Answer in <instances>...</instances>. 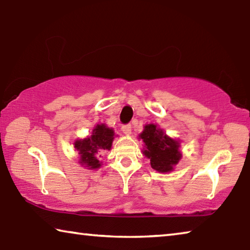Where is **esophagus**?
<instances>
[{
    "mask_svg": "<svg viewBox=\"0 0 250 250\" xmlns=\"http://www.w3.org/2000/svg\"><path fill=\"white\" fill-rule=\"evenodd\" d=\"M122 132H124L125 135H130L131 134V125H125L121 128Z\"/></svg>",
    "mask_w": 250,
    "mask_h": 250,
    "instance_id": "esophagus-1",
    "label": "esophagus"
}]
</instances>
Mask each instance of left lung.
Instances as JSON below:
<instances>
[{"label":"left lung","instance_id":"1","mask_svg":"<svg viewBox=\"0 0 250 250\" xmlns=\"http://www.w3.org/2000/svg\"><path fill=\"white\" fill-rule=\"evenodd\" d=\"M143 141L142 154L150 160L151 167L159 173H170L180 162L181 141L164 132L158 125L147 124L139 134Z\"/></svg>","mask_w":250,"mask_h":250}]
</instances>
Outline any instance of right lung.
<instances>
[{
  "instance_id": "add662e5",
  "label": "right lung",
  "mask_w": 250,
  "mask_h": 250,
  "mask_svg": "<svg viewBox=\"0 0 250 250\" xmlns=\"http://www.w3.org/2000/svg\"><path fill=\"white\" fill-rule=\"evenodd\" d=\"M117 137V135H116ZM115 130L105 124L96 125L90 135L83 139H77L74 142V147L78 151V163L88 170H97L101 166L99 158L104 151L111 150Z\"/></svg>"
}]
</instances>
